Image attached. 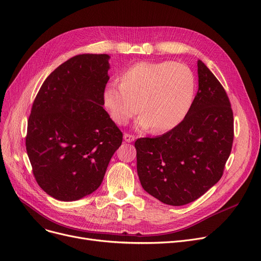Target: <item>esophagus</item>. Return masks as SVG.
Here are the masks:
<instances>
[{"mask_svg": "<svg viewBox=\"0 0 261 261\" xmlns=\"http://www.w3.org/2000/svg\"><path fill=\"white\" fill-rule=\"evenodd\" d=\"M124 140H125L126 142H133L135 139H136V137L134 135H132V134H128V133H125L124 134Z\"/></svg>", "mask_w": 261, "mask_h": 261, "instance_id": "34e87169", "label": "esophagus"}]
</instances>
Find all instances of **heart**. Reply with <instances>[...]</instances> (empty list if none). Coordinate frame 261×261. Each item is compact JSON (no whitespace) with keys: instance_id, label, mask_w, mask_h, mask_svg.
I'll use <instances>...</instances> for the list:
<instances>
[{"instance_id":"1","label":"heart","mask_w":261,"mask_h":261,"mask_svg":"<svg viewBox=\"0 0 261 261\" xmlns=\"http://www.w3.org/2000/svg\"><path fill=\"white\" fill-rule=\"evenodd\" d=\"M194 75L189 67L173 61H141L129 67L121 84L109 83L104 90V103L119 125L136 114L141 128L152 126L155 133L177 126L192 104Z\"/></svg>"}]
</instances>
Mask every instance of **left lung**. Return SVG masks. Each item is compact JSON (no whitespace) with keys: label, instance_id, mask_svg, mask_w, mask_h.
I'll return each mask as SVG.
<instances>
[{"label":"left lung","instance_id":"left-lung-1","mask_svg":"<svg viewBox=\"0 0 261 261\" xmlns=\"http://www.w3.org/2000/svg\"><path fill=\"white\" fill-rule=\"evenodd\" d=\"M197 73L198 90L184 120L159 137L135 142L142 188L172 206L189 204L216 185L232 147L227 93L201 60Z\"/></svg>","mask_w":261,"mask_h":261}]
</instances>
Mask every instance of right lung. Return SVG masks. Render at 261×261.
I'll return each mask as SVG.
<instances>
[{"mask_svg": "<svg viewBox=\"0 0 261 261\" xmlns=\"http://www.w3.org/2000/svg\"><path fill=\"white\" fill-rule=\"evenodd\" d=\"M107 54H83L55 69L37 93L28 121L27 152L40 188L76 201L103 181L123 134L103 108Z\"/></svg>", "mask_w": 261, "mask_h": 261, "instance_id": "1", "label": "right lung"}]
</instances>
